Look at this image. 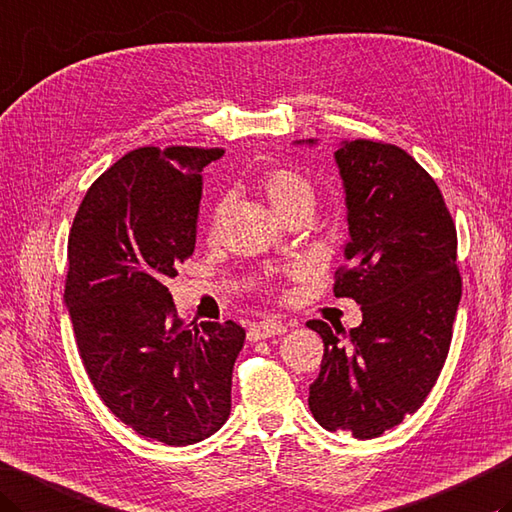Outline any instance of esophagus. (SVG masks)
<instances>
[{"instance_id": "obj_1", "label": "esophagus", "mask_w": 512, "mask_h": 512, "mask_svg": "<svg viewBox=\"0 0 512 512\" xmlns=\"http://www.w3.org/2000/svg\"><path fill=\"white\" fill-rule=\"evenodd\" d=\"M286 330H288L286 322H279V319H266V322H259L255 326H250L248 339H250V342H259V339L284 335Z\"/></svg>"}]
</instances>
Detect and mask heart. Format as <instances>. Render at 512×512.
I'll return each instance as SVG.
<instances>
[{
	"label": "heart",
	"instance_id": "b5f03b06",
	"mask_svg": "<svg viewBox=\"0 0 512 512\" xmlns=\"http://www.w3.org/2000/svg\"><path fill=\"white\" fill-rule=\"evenodd\" d=\"M259 188H262L266 202L275 210L279 219L288 217L299 208H313V186L308 184V179L302 173H297L293 168H268L259 177ZM222 215L224 204H219L213 213V230H217L219 222H222Z\"/></svg>",
	"mask_w": 512,
	"mask_h": 512
}]
</instances>
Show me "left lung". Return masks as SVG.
Returning a JSON list of instances; mask_svg holds the SVG:
<instances>
[{
	"instance_id": "1",
	"label": "left lung",
	"mask_w": 512,
	"mask_h": 512,
	"mask_svg": "<svg viewBox=\"0 0 512 512\" xmlns=\"http://www.w3.org/2000/svg\"><path fill=\"white\" fill-rule=\"evenodd\" d=\"M335 162L350 239L333 290L362 306V324L308 322L324 339L308 408L326 430L373 439L415 413L442 373L462 299L457 230L435 179L399 146L342 142Z\"/></svg>"
}]
</instances>
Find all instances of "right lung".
I'll return each instance as SVG.
<instances>
[{"mask_svg":"<svg viewBox=\"0 0 512 512\" xmlns=\"http://www.w3.org/2000/svg\"><path fill=\"white\" fill-rule=\"evenodd\" d=\"M222 148H137L95 179L68 235L64 304L88 379L139 435L188 446L230 415L246 330L190 328L166 282L193 255L202 170Z\"/></svg>","mask_w":512,"mask_h":512,"instance_id":"right-lung-1","label":"right lung"}]
</instances>
